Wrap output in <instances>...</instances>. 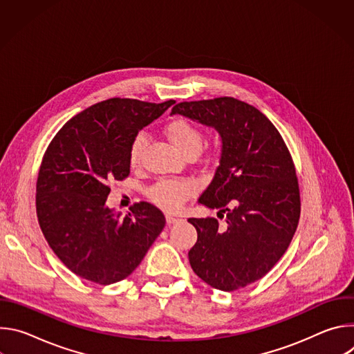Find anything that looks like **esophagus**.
Listing matches in <instances>:
<instances>
[{"instance_id":"esophagus-1","label":"esophagus","mask_w":354,"mask_h":354,"mask_svg":"<svg viewBox=\"0 0 354 354\" xmlns=\"http://www.w3.org/2000/svg\"><path fill=\"white\" fill-rule=\"evenodd\" d=\"M179 221H182L180 218H178V217H175V216H171V214H168L167 216V223L171 225V224H176V223H179Z\"/></svg>"}]
</instances>
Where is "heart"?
I'll use <instances>...</instances> for the list:
<instances>
[{"label": "heart", "mask_w": 354, "mask_h": 354, "mask_svg": "<svg viewBox=\"0 0 354 354\" xmlns=\"http://www.w3.org/2000/svg\"><path fill=\"white\" fill-rule=\"evenodd\" d=\"M165 133L172 144L180 149L185 156L197 154L205 141V134L194 122L187 118H175L165 126ZM147 147V136L140 131L137 133L129 147V161L131 167H137L144 156ZM194 182L182 179H164L151 186L147 193L149 198L160 207L175 212L182 207L185 201L194 193Z\"/></svg>", "instance_id": "b5f03b06"}]
</instances>
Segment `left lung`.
Listing matches in <instances>:
<instances>
[{"label":"left lung","mask_w":354,"mask_h":354,"mask_svg":"<svg viewBox=\"0 0 354 354\" xmlns=\"http://www.w3.org/2000/svg\"><path fill=\"white\" fill-rule=\"evenodd\" d=\"M214 127L223 141L220 165L198 201L217 218H189L197 241L193 272L209 286L235 291L262 279L284 255L297 230L301 200L290 151L274 124L231 96L190 100L172 108Z\"/></svg>","instance_id":"obj_1"}]
</instances>
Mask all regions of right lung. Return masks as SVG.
Returning <instances> with one entry per match:
<instances>
[{
  "label": "right lung",
  "instance_id": "add662e5",
  "mask_svg": "<svg viewBox=\"0 0 354 354\" xmlns=\"http://www.w3.org/2000/svg\"><path fill=\"white\" fill-rule=\"evenodd\" d=\"M162 104L111 97L70 119L50 141L36 182L40 230L77 276L112 284L130 276L165 227L162 212L140 201L122 216L108 207L112 180L130 175L129 147L160 118Z\"/></svg>",
  "mask_w": 354,
  "mask_h": 354
}]
</instances>
